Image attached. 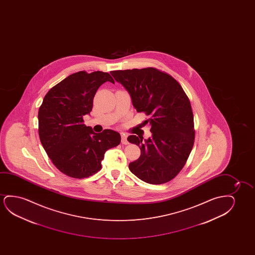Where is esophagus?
Here are the masks:
<instances>
[{
  "label": "esophagus",
  "mask_w": 255,
  "mask_h": 255,
  "mask_svg": "<svg viewBox=\"0 0 255 255\" xmlns=\"http://www.w3.org/2000/svg\"><path fill=\"white\" fill-rule=\"evenodd\" d=\"M121 142H122L123 144H128L129 143L128 140H127V136L125 134H122V136H121Z\"/></svg>",
  "instance_id": "obj_1"
}]
</instances>
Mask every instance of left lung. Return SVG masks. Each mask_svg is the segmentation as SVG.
<instances>
[{
    "label": "left lung",
    "instance_id": "obj_1",
    "mask_svg": "<svg viewBox=\"0 0 255 255\" xmlns=\"http://www.w3.org/2000/svg\"><path fill=\"white\" fill-rule=\"evenodd\" d=\"M112 77L129 93L137 112L149 119L151 137L130 135L141 155L129 163V171L141 180L161 185L174 178L192 151L195 130L192 106L181 85L156 68L113 70Z\"/></svg>",
    "mask_w": 255,
    "mask_h": 255
}]
</instances>
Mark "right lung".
Here are the masks:
<instances>
[{
  "mask_svg": "<svg viewBox=\"0 0 255 255\" xmlns=\"http://www.w3.org/2000/svg\"><path fill=\"white\" fill-rule=\"evenodd\" d=\"M105 82L114 84L107 72L79 71L51 88L38 112V133L53 164L75 178H89L101 170L106 150L121 142L119 132L95 133L84 124L92 111L93 98Z\"/></svg>",
  "mask_w": 255,
  "mask_h": 255,
  "instance_id": "1",
  "label": "right lung"
}]
</instances>
